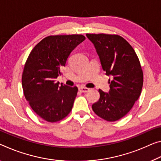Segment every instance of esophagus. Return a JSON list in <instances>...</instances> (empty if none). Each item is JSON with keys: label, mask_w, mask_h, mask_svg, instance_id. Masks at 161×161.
<instances>
[{"label": "esophagus", "mask_w": 161, "mask_h": 161, "mask_svg": "<svg viewBox=\"0 0 161 161\" xmlns=\"http://www.w3.org/2000/svg\"><path fill=\"white\" fill-rule=\"evenodd\" d=\"M90 88L85 87V86H80V87L79 88V90H80L81 92H87L90 91Z\"/></svg>", "instance_id": "1"}]
</instances>
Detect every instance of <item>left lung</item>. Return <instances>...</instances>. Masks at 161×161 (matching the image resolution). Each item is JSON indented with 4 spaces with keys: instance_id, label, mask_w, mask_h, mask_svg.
<instances>
[{
    "instance_id": "left-lung-1",
    "label": "left lung",
    "mask_w": 161,
    "mask_h": 161,
    "mask_svg": "<svg viewBox=\"0 0 161 161\" xmlns=\"http://www.w3.org/2000/svg\"><path fill=\"white\" fill-rule=\"evenodd\" d=\"M86 36L94 44L103 70L112 76L108 93L99 90L100 97L92 109L107 121L118 120L129 113L141 93L143 74L139 59L130 44L118 35Z\"/></svg>"
}]
</instances>
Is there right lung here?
Masks as SVG:
<instances>
[{
  "mask_svg": "<svg viewBox=\"0 0 161 161\" xmlns=\"http://www.w3.org/2000/svg\"><path fill=\"white\" fill-rule=\"evenodd\" d=\"M85 40L83 35L49 36L31 52L22 75L24 96L31 108L46 121L68 115L77 94L76 86L56 81L71 52Z\"/></svg>",
  "mask_w": 161,
  "mask_h": 161,
  "instance_id": "obj_1",
  "label": "right lung"
}]
</instances>
